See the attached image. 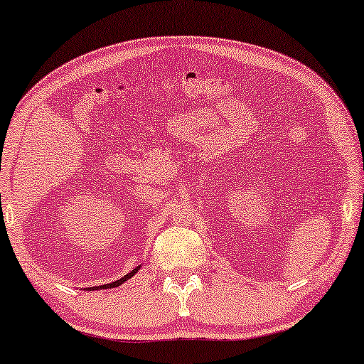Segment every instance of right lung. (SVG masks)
<instances>
[{
	"instance_id": "right-lung-1",
	"label": "right lung",
	"mask_w": 364,
	"mask_h": 364,
	"mask_svg": "<svg viewBox=\"0 0 364 364\" xmlns=\"http://www.w3.org/2000/svg\"><path fill=\"white\" fill-rule=\"evenodd\" d=\"M141 267V265H139ZM139 267H136V268H133V270L130 272V273H127L125 277H122V278H119L117 279V282H112V283H109V284H100V287H92V288H86L87 291H91V289H107V288H115V287H120V284H124L127 279H130L133 275H136V272L139 270Z\"/></svg>"
}]
</instances>
